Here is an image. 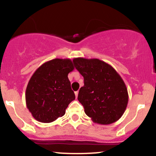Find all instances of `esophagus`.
<instances>
[{
    "label": "esophagus",
    "mask_w": 156,
    "mask_h": 156,
    "mask_svg": "<svg viewBox=\"0 0 156 156\" xmlns=\"http://www.w3.org/2000/svg\"><path fill=\"white\" fill-rule=\"evenodd\" d=\"M75 94H76V98H78V92L77 91V92H75Z\"/></svg>",
    "instance_id": "34e87169"
}]
</instances>
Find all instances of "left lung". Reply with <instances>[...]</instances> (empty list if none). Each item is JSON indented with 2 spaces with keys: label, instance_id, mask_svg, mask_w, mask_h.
I'll use <instances>...</instances> for the list:
<instances>
[{
  "label": "left lung",
  "instance_id": "obj_1",
  "mask_svg": "<svg viewBox=\"0 0 156 156\" xmlns=\"http://www.w3.org/2000/svg\"><path fill=\"white\" fill-rule=\"evenodd\" d=\"M75 67L84 79L78 100L95 123L109 125L124 114L128 102L125 82L110 64L98 58H76Z\"/></svg>",
  "mask_w": 156,
  "mask_h": 156
}]
</instances>
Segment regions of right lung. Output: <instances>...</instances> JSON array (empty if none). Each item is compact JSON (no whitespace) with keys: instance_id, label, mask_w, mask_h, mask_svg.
Wrapping results in <instances>:
<instances>
[{"instance_id":"1","label":"right lung","mask_w":156,"mask_h":156,"mask_svg":"<svg viewBox=\"0 0 156 156\" xmlns=\"http://www.w3.org/2000/svg\"><path fill=\"white\" fill-rule=\"evenodd\" d=\"M73 69L69 58H55L35 71L26 91V106L35 119L49 123L64 115L76 99L67 76Z\"/></svg>"}]
</instances>
